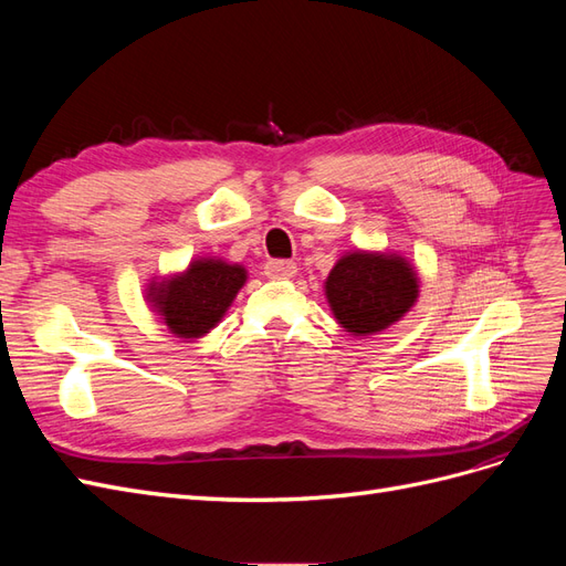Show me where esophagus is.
<instances>
[{
	"label": "esophagus",
	"mask_w": 566,
	"mask_h": 566,
	"mask_svg": "<svg viewBox=\"0 0 566 566\" xmlns=\"http://www.w3.org/2000/svg\"><path fill=\"white\" fill-rule=\"evenodd\" d=\"M297 273V264L287 260H271L266 264V276L269 279H293Z\"/></svg>",
	"instance_id": "1"
}]
</instances>
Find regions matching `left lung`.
Masks as SVG:
<instances>
[{
	"instance_id": "8db88e82",
	"label": "left lung",
	"mask_w": 566,
	"mask_h": 566,
	"mask_svg": "<svg viewBox=\"0 0 566 566\" xmlns=\"http://www.w3.org/2000/svg\"><path fill=\"white\" fill-rule=\"evenodd\" d=\"M325 297L347 333L375 335L413 306L418 276L403 256L352 252L333 266Z\"/></svg>"
}]
</instances>
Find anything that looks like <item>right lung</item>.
Listing matches in <instances>:
<instances>
[{
	"instance_id": "right-lung-1",
	"label": "right lung",
	"mask_w": 566,
	"mask_h": 566,
	"mask_svg": "<svg viewBox=\"0 0 566 566\" xmlns=\"http://www.w3.org/2000/svg\"><path fill=\"white\" fill-rule=\"evenodd\" d=\"M243 283V266L221 260H196L181 276L150 285L148 297L167 328L188 339L214 328Z\"/></svg>"
}]
</instances>
